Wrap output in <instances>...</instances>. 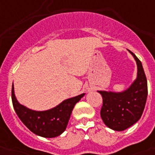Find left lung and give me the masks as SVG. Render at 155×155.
I'll return each instance as SVG.
<instances>
[{
    "mask_svg": "<svg viewBox=\"0 0 155 155\" xmlns=\"http://www.w3.org/2000/svg\"><path fill=\"white\" fill-rule=\"evenodd\" d=\"M129 52L137 64L136 79L130 87L120 92L98 91L103 98L101 119L106 126L115 131L126 130L140 120L148 95L147 79L142 63L133 52Z\"/></svg>",
    "mask_w": 155,
    "mask_h": 155,
    "instance_id": "1",
    "label": "left lung"
}]
</instances>
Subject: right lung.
<instances>
[{"label":"right lung","instance_id":"right-lung-1","mask_svg":"<svg viewBox=\"0 0 155 155\" xmlns=\"http://www.w3.org/2000/svg\"><path fill=\"white\" fill-rule=\"evenodd\" d=\"M84 93L69 98L50 110H33L20 104L15 97L12 85V99L13 107L22 123L36 135L44 138H54L64 132L75 104L81 101Z\"/></svg>","mask_w":155,"mask_h":155}]
</instances>
